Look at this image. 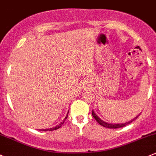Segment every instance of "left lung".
Masks as SVG:
<instances>
[{"label":"left lung","mask_w":156,"mask_h":156,"mask_svg":"<svg viewBox=\"0 0 156 156\" xmlns=\"http://www.w3.org/2000/svg\"><path fill=\"white\" fill-rule=\"evenodd\" d=\"M91 113H92V115H93V117H94V119H95L96 121H97L98 122L99 124L101 125V126L105 127V128H122V127L126 126H127V125H128V124H130V123H131V122H132L134 121V120H135L136 119H137V117L139 116L140 114V113L139 115H137V116L134 117V118L132 120H131V121H129V122H126V123H118V124H113V123L106 122L103 121V120L99 118L97 114L94 113V110H92V112H91Z\"/></svg>","instance_id":"left-lung-1"}]
</instances>
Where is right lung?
I'll return each mask as SVG.
<instances>
[{
    "label": "right lung",
    "mask_w": 156,
    "mask_h": 156,
    "mask_svg": "<svg viewBox=\"0 0 156 156\" xmlns=\"http://www.w3.org/2000/svg\"><path fill=\"white\" fill-rule=\"evenodd\" d=\"M68 113H69V111H68ZM68 113H67V115H66V117H65V119H64L63 121H62V122H61L60 124H59V125H58V126H56L55 127H54V128H48V129H40V131H54V130L58 129V128H61V126H62V125L64 124V122H65V119H66L67 118V115H68Z\"/></svg>",
    "instance_id": "1"
}]
</instances>
